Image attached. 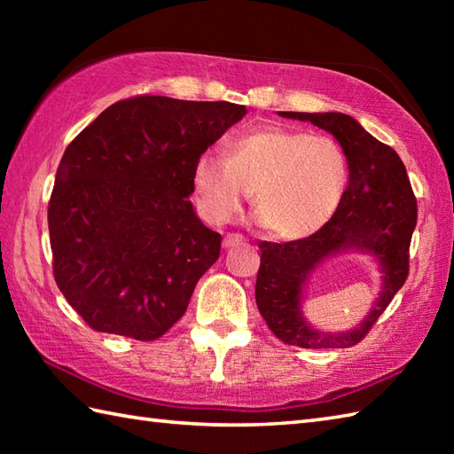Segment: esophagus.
<instances>
[{
  "mask_svg": "<svg viewBox=\"0 0 454 454\" xmlns=\"http://www.w3.org/2000/svg\"><path fill=\"white\" fill-rule=\"evenodd\" d=\"M244 244V238L238 236V234H228L224 238V242H222V246H224V249H232V247H238Z\"/></svg>",
  "mask_w": 454,
  "mask_h": 454,
  "instance_id": "34e87169",
  "label": "esophagus"
}]
</instances>
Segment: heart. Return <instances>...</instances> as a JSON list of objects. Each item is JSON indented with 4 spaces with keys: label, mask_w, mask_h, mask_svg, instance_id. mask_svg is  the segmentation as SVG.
Listing matches in <instances>:
<instances>
[{
    "label": "heart",
    "mask_w": 454,
    "mask_h": 454,
    "mask_svg": "<svg viewBox=\"0 0 454 454\" xmlns=\"http://www.w3.org/2000/svg\"><path fill=\"white\" fill-rule=\"evenodd\" d=\"M349 183L343 148L330 137L259 127L224 146V160L202 153L192 171L197 205L212 224L239 215L252 192L259 222L281 239H302L335 215Z\"/></svg>",
    "instance_id": "obj_1"
}]
</instances>
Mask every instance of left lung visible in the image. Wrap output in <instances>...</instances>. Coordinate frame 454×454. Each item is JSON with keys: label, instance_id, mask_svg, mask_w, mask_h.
I'll return each instance as SVG.
<instances>
[{"label": "left lung", "instance_id": "1", "mask_svg": "<svg viewBox=\"0 0 454 454\" xmlns=\"http://www.w3.org/2000/svg\"><path fill=\"white\" fill-rule=\"evenodd\" d=\"M308 121L341 144L349 163V183L335 215L316 234L286 244L262 242L255 302L278 340L304 349H345L359 343L403 286L410 271V242L418 222L406 166L387 144L376 140L343 113H278ZM372 254L383 283L370 316L351 333H320L301 316V293L313 269L341 251Z\"/></svg>", "mask_w": 454, "mask_h": 454}]
</instances>
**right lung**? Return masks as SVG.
I'll return each mask as SVG.
<instances>
[{
  "mask_svg": "<svg viewBox=\"0 0 454 454\" xmlns=\"http://www.w3.org/2000/svg\"><path fill=\"white\" fill-rule=\"evenodd\" d=\"M244 105L138 95L66 148L48 202L52 271L95 332L158 340L185 314L222 236L191 205L197 160Z\"/></svg>",
  "mask_w": 454,
  "mask_h": 454,
  "instance_id": "obj_1",
  "label": "right lung"
}]
</instances>
